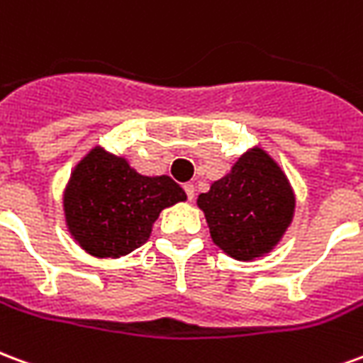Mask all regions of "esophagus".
<instances>
[{"instance_id":"1","label":"esophagus","mask_w":363,"mask_h":363,"mask_svg":"<svg viewBox=\"0 0 363 363\" xmlns=\"http://www.w3.org/2000/svg\"><path fill=\"white\" fill-rule=\"evenodd\" d=\"M184 189H185V193H187V199L193 201V197H195V185H193V184H185Z\"/></svg>"}]
</instances>
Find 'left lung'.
<instances>
[{
	"label": "left lung",
	"mask_w": 363,
	"mask_h": 363,
	"mask_svg": "<svg viewBox=\"0 0 363 363\" xmlns=\"http://www.w3.org/2000/svg\"><path fill=\"white\" fill-rule=\"evenodd\" d=\"M213 242L238 261H253L274 250L290 226L296 195L286 174L267 150L243 152L224 178L201 193Z\"/></svg>",
	"instance_id": "left-lung-1"
}]
</instances>
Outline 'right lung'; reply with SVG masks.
Masks as SVG:
<instances>
[{
	"instance_id": "obj_1",
	"label": "right lung",
	"mask_w": 363,
	"mask_h": 363,
	"mask_svg": "<svg viewBox=\"0 0 363 363\" xmlns=\"http://www.w3.org/2000/svg\"><path fill=\"white\" fill-rule=\"evenodd\" d=\"M187 199L170 176H141L123 156L94 147L63 191L71 238L89 255L118 259L141 247L164 208Z\"/></svg>"
}]
</instances>
